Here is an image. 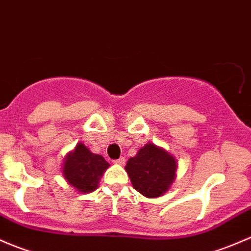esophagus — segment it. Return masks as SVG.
<instances>
[{"mask_svg":"<svg viewBox=\"0 0 251 251\" xmlns=\"http://www.w3.org/2000/svg\"><path fill=\"white\" fill-rule=\"evenodd\" d=\"M113 162H115L116 164L125 165V164H126V158H125V157H120V158H118V159H116V161H113Z\"/></svg>","mask_w":251,"mask_h":251,"instance_id":"esophagus-1","label":"esophagus"}]
</instances>
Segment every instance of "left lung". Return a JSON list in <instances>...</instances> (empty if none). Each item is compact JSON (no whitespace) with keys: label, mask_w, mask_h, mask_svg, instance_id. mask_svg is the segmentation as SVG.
Instances as JSON below:
<instances>
[{"label":"left lung","mask_w":251,"mask_h":251,"mask_svg":"<svg viewBox=\"0 0 251 251\" xmlns=\"http://www.w3.org/2000/svg\"><path fill=\"white\" fill-rule=\"evenodd\" d=\"M174 156L154 144H146L126 165L133 187L147 198L159 197L170 188L176 177Z\"/></svg>","instance_id":"left-lung-1"}]
</instances>
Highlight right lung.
I'll return each mask as SVG.
<instances>
[{"label":"right lung","instance_id":"right-lung-1","mask_svg":"<svg viewBox=\"0 0 251 251\" xmlns=\"http://www.w3.org/2000/svg\"><path fill=\"white\" fill-rule=\"evenodd\" d=\"M110 164L100 154L92 153L84 144L78 143L66 154L63 175L66 181L78 192H93L99 185L100 177Z\"/></svg>","mask_w":251,"mask_h":251}]
</instances>
